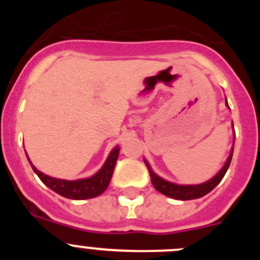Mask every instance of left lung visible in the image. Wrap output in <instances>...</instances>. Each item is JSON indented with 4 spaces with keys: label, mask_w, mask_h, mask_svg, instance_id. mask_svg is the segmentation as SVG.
Instances as JSON below:
<instances>
[{
    "label": "left lung",
    "mask_w": 260,
    "mask_h": 260,
    "mask_svg": "<svg viewBox=\"0 0 260 260\" xmlns=\"http://www.w3.org/2000/svg\"><path fill=\"white\" fill-rule=\"evenodd\" d=\"M226 105H228V103H226ZM232 156H233V150H232L231 155H229L225 165L221 168V171L216 174L213 178H211L210 181L202 183V185H189V186L176 185V183L168 182V181L162 180V178L156 176V174L151 171L150 165H148V162H147L146 160H144V162H146L147 168H148V172H150L151 182H152L153 187H155L157 191L167 195V197H171V198L173 199H178V201H190V199L201 198V197H203V195L208 194L211 190H213L216 186L219 185L220 181L222 180V177L225 176V173H226V171H228L229 165H231Z\"/></svg>",
    "instance_id": "8db88e82"
}]
</instances>
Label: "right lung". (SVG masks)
<instances>
[{"label":"right lung","instance_id":"add662e5","mask_svg":"<svg viewBox=\"0 0 260 260\" xmlns=\"http://www.w3.org/2000/svg\"><path fill=\"white\" fill-rule=\"evenodd\" d=\"M118 147H114L113 151L109 153V157L107 158L105 164L103 165L102 169L95 176L78 181H66L58 180V178H52V177L38 171L31 162L29 164H31L34 172L39 176V178L43 181V183L47 185L53 191H56L57 194L62 195L65 198L82 201V199L95 198V197H98V195H100L102 192H104L107 190L108 185L110 182V178H112V174H113L114 165H116L117 157H118Z\"/></svg>","mask_w":260,"mask_h":260}]
</instances>
